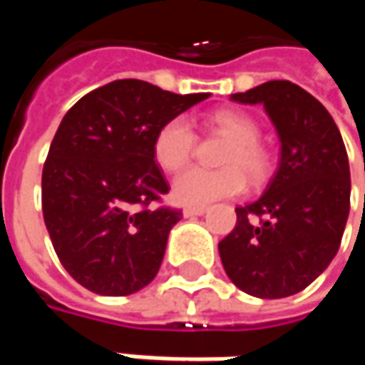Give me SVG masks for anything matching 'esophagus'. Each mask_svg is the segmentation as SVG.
<instances>
[{"label": "esophagus", "mask_w": 365, "mask_h": 365, "mask_svg": "<svg viewBox=\"0 0 365 365\" xmlns=\"http://www.w3.org/2000/svg\"><path fill=\"white\" fill-rule=\"evenodd\" d=\"M203 213H207V207H185L182 209V215L185 217H199Z\"/></svg>", "instance_id": "1"}]
</instances>
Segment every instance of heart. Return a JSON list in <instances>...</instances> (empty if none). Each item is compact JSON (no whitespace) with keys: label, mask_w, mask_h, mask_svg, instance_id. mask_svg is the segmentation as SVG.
<instances>
[{"label":"heart","mask_w":365,"mask_h":365,"mask_svg":"<svg viewBox=\"0 0 365 365\" xmlns=\"http://www.w3.org/2000/svg\"><path fill=\"white\" fill-rule=\"evenodd\" d=\"M209 125L230 140L219 154L223 168H189L173 180V197L176 203L201 207L219 199L235 197L247 187V177L254 185L264 182L272 160L268 150L259 142L258 121L240 109H219L209 115ZM197 146V135L187 118L176 115L154 135V160L166 173H176L187 166Z\"/></svg>","instance_id":"obj_1"}]
</instances>
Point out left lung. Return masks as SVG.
<instances>
[{
  "label": "left lung",
  "instance_id": "8db88e82",
  "mask_svg": "<svg viewBox=\"0 0 365 365\" xmlns=\"http://www.w3.org/2000/svg\"><path fill=\"white\" fill-rule=\"evenodd\" d=\"M232 99L264 106L280 138V162L258 201L235 209L219 256L240 290L284 299L309 287L339 250L351 195L347 152L329 111L290 81Z\"/></svg>",
  "mask_w": 365,
  "mask_h": 365
}]
</instances>
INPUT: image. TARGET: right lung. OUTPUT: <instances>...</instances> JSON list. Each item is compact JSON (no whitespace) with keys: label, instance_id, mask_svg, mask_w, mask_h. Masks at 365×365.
Returning a JSON list of instances; mask_svg holds the SVG:
<instances>
[{"label":"right lung","instance_id":"obj_1","mask_svg":"<svg viewBox=\"0 0 365 365\" xmlns=\"http://www.w3.org/2000/svg\"><path fill=\"white\" fill-rule=\"evenodd\" d=\"M207 97L121 78L66 111L42 170V213L56 256L81 287L125 297L158 274L182 213L150 209L168 192L154 160V135Z\"/></svg>","mask_w":365,"mask_h":365}]
</instances>
